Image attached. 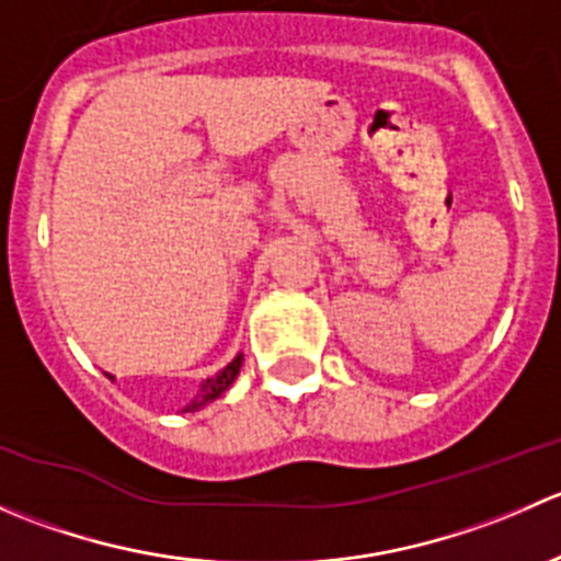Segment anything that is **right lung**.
Masks as SVG:
<instances>
[{"label": "right lung", "mask_w": 561, "mask_h": 561, "mask_svg": "<svg viewBox=\"0 0 561 561\" xmlns=\"http://www.w3.org/2000/svg\"><path fill=\"white\" fill-rule=\"evenodd\" d=\"M241 364H244V355L239 353L233 360H230L228 366H225L222 371H217V377H208V380L201 382L195 399H192L190 404H186L181 412H195V410H201V407L211 404L214 399H219V396H222L225 390H228L236 382V377H239V371H241ZM107 377H111V375H107ZM111 380H113V377H111Z\"/></svg>", "instance_id": "obj_1"}]
</instances>
